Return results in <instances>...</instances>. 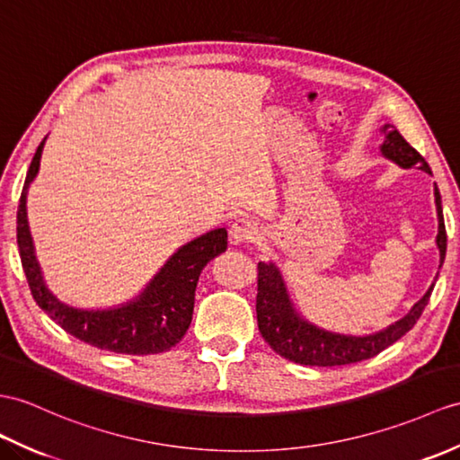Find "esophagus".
Masks as SVG:
<instances>
[{
    "mask_svg": "<svg viewBox=\"0 0 460 460\" xmlns=\"http://www.w3.org/2000/svg\"><path fill=\"white\" fill-rule=\"evenodd\" d=\"M259 237V223L249 217H241L231 226V243L243 244Z\"/></svg>",
    "mask_w": 460,
    "mask_h": 460,
    "instance_id": "1",
    "label": "esophagus"
}]
</instances>
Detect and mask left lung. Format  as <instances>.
Returning <instances> with one entry per match:
<instances>
[{
  "label": "left lung",
  "mask_w": 460,
  "mask_h": 460,
  "mask_svg": "<svg viewBox=\"0 0 460 460\" xmlns=\"http://www.w3.org/2000/svg\"><path fill=\"white\" fill-rule=\"evenodd\" d=\"M384 143L380 153L384 158L392 160L402 168H420L423 172L431 174L429 164L425 158L415 151V148L405 141L394 125H382ZM435 209L437 221H439V231H437V249H439V269L445 261L447 251V233L443 221V208H441V194L435 184ZM439 276V274H437ZM435 282L429 286V290L423 294L418 304H413L398 322H394L386 329H380L376 333L368 335H345L335 333L319 327L297 312L288 288L284 276L279 266L270 262H259V294H256V319H259L261 335L266 343L272 347L274 352L280 357L297 362L305 367H341L352 365L376 357L378 352L388 349L392 343H396L408 331L418 323L425 305L429 304Z\"/></svg>",
  "instance_id": "left-lung-1"
}]
</instances>
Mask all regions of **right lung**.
I'll return each mask as SVG.
<instances>
[{"label":"right lung","mask_w":460,"mask_h":460,"mask_svg":"<svg viewBox=\"0 0 460 460\" xmlns=\"http://www.w3.org/2000/svg\"><path fill=\"white\" fill-rule=\"evenodd\" d=\"M45 141L47 137L42 138L31 160L17 208L21 264L35 302L66 333L102 350L121 352V355H156L172 349L186 335L191 323L201 270L211 259L227 249V229H213L181 244L143 288V292L129 302L105 309L74 307L62 302L42 276L27 219V191L31 181L39 174Z\"/></svg>","instance_id":"1"}]
</instances>
